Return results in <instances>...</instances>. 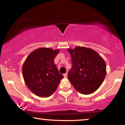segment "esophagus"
I'll use <instances>...</instances> for the list:
<instances>
[{
  "instance_id": "34e87169",
  "label": "esophagus",
  "mask_w": 125,
  "mask_h": 125,
  "mask_svg": "<svg viewBox=\"0 0 125 125\" xmlns=\"http://www.w3.org/2000/svg\"><path fill=\"white\" fill-rule=\"evenodd\" d=\"M67 75H68V73H65V74H64V76L65 77H66L67 76Z\"/></svg>"
}]
</instances>
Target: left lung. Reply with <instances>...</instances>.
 I'll return each instance as SVG.
<instances>
[{
	"label": "left lung",
	"instance_id": "1",
	"mask_svg": "<svg viewBox=\"0 0 125 125\" xmlns=\"http://www.w3.org/2000/svg\"><path fill=\"white\" fill-rule=\"evenodd\" d=\"M72 66L68 77L73 87L83 94L98 89L105 77L106 64L98 53L86 47L68 49Z\"/></svg>",
	"mask_w": 125,
	"mask_h": 125
}]
</instances>
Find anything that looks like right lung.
Segmentation results:
<instances>
[{"mask_svg": "<svg viewBox=\"0 0 125 125\" xmlns=\"http://www.w3.org/2000/svg\"><path fill=\"white\" fill-rule=\"evenodd\" d=\"M59 52V49H37L30 53L24 63L22 72L25 84L37 96H50L64 77L54 63Z\"/></svg>", "mask_w": 125, "mask_h": 125, "instance_id": "1", "label": "right lung"}]
</instances>
